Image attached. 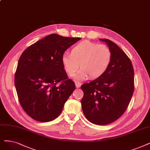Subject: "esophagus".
Masks as SVG:
<instances>
[{
  "instance_id": "esophagus-1",
  "label": "esophagus",
  "mask_w": 150,
  "mask_h": 150,
  "mask_svg": "<svg viewBox=\"0 0 150 150\" xmlns=\"http://www.w3.org/2000/svg\"><path fill=\"white\" fill-rule=\"evenodd\" d=\"M75 85H76V88H79L81 86L82 83L81 82H75Z\"/></svg>"
}]
</instances>
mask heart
I'll return each instance as SVG.
<instances>
[{
    "label": "heart",
    "instance_id": "obj_1",
    "mask_svg": "<svg viewBox=\"0 0 150 150\" xmlns=\"http://www.w3.org/2000/svg\"><path fill=\"white\" fill-rule=\"evenodd\" d=\"M112 60V52L108 47L85 40L75 45L71 53L65 52L62 57V62L66 72L73 75L76 81L88 78H97L103 74L110 67Z\"/></svg>",
    "mask_w": 150,
    "mask_h": 150
}]
</instances>
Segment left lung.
<instances>
[{"label":"left lung","mask_w":150,"mask_h":150,"mask_svg":"<svg viewBox=\"0 0 150 150\" xmlns=\"http://www.w3.org/2000/svg\"><path fill=\"white\" fill-rule=\"evenodd\" d=\"M100 40L111 50L112 60L103 74L81 86V105L88 121L106 125L117 120L127 110L134 93V71L129 58L115 42Z\"/></svg>","instance_id":"obj_1"}]
</instances>
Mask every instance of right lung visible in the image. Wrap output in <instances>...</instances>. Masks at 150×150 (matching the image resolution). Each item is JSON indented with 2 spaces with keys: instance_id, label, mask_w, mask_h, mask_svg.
Masks as SVG:
<instances>
[{
  "instance_id": "add662e5",
  "label": "right lung",
  "mask_w": 150,
  "mask_h": 150,
  "mask_svg": "<svg viewBox=\"0 0 150 150\" xmlns=\"http://www.w3.org/2000/svg\"><path fill=\"white\" fill-rule=\"evenodd\" d=\"M81 39L52 34L30 45L21 54L15 85L23 109L34 120H54L75 90L74 82L68 79L62 57Z\"/></svg>"
}]
</instances>
